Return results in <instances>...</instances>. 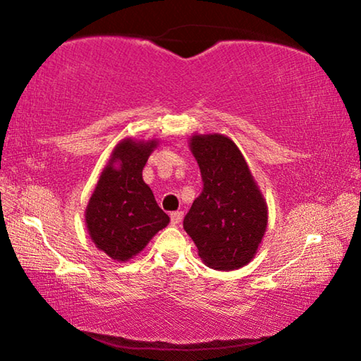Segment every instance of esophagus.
Returning a JSON list of instances; mask_svg holds the SVG:
<instances>
[{
  "instance_id": "1",
  "label": "esophagus",
  "mask_w": 361,
  "mask_h": 361,
  "mask_svg": "<svg viewBox=\"0 0 361 361\" xmlns=\"http://www.w3.org/2000/svg\"><path fill=\"white\" fill-rule=\"evenodd\" d=\"M183 219V212H172L170 213V221L173 226H178Z\"/></svg>"
}]
</instances>
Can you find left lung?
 Returning a JSON list of instances; mask_svg holds the SVG:
<instances>
[{"label":"left lung","mask_w":361,"mask_h":361,"mask_svg":"<svg viewBox=\"0 0 361 361\" xmlns=\"http://www.w3.org/2000/svg\"><path fill=\"white\" fill-rule=\"evenodd\" d=\"M189 148L204 189L186 213L183 228L207 266L232 271L248 264L267 228V205L245 157L231 138L192 135Z\"/></svg>","instance_id":"left-lung-1"}]
</instances>
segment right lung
<instances>
[{"label": "right lung", "instance_id": "right-lung-1", "mask_svg": "<svg viewBox=\"0 0 361 361\" xmlns=\"http://www.w3.org/2000/svg\"><path fill=\"white\" fill-rule=\"evenodd\" d=\"M156 146V140L118 143L85 209L90 239L114 261L133 258L170 221L142 176Z\"/></svg>", "mask_w": 361, "mask_h": 361}]
</instances>
